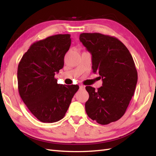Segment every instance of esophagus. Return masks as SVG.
<instances>
[{
  "label": "esophagus",
  "instance_id": "obj_1",
  "mask_svg": "<svg viewBox=\"0 0 156 156\" xmlns=\"http://www.w3.org/2000/svg\"><path fill=\"white\" fill-rule=\"evenodd\" d=\"M85 88V87H84V86H83V85H80V90H82V89H84Z\"/></svg>",
  "mask_w": 156,
  "mask_h": 156
}]
</instances>
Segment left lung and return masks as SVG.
Here are the masks:
<instances>
[{
  "label": "left lung",
  "instance_id": "1",
  "mask_svg": "<svg viewBox=\"0 0 156 156\" xmlns=\"http://www.w3.org/2000/svg\"><path fill=\"white\" fill-rule=\"evenodd\" d=\"M80 41L92 55V68L102 78V86L89 94L85 109L92 120L107 125L121 119L136 88L137 72L128 49L117 38L99 33H83Z\"/></svg>",
  "mask_w": 156,
  "mask_h": 156
}]
</instances>
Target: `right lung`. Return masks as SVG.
<instances>
[{"label": "right lung", "instance_id": "1", "mask_svg": "<svg viewBox=\"0 0 156 156\" xmlns=\"http://www.w3.org/2000/svg\"><path fill=\"white\" fill-rule=\"evenodd\" d=\"M71 45L69 34H58L34 43L17 69L19 92L31 113L43 122L64 118L78 85L58 84L54 76L64 67Z\"/></svg>", "mask_w": 156, "mask_h": 156}]
</instances>
